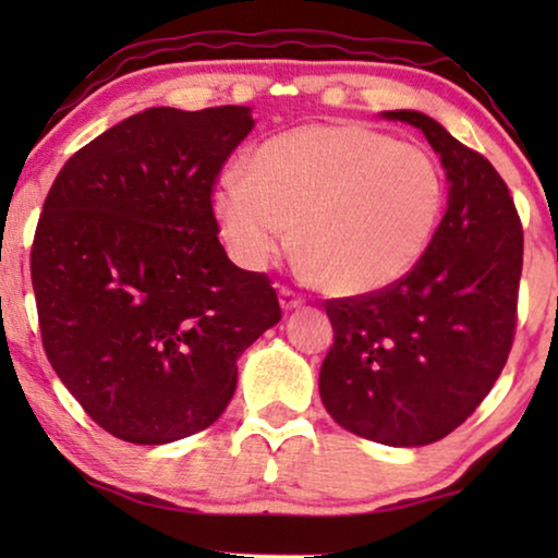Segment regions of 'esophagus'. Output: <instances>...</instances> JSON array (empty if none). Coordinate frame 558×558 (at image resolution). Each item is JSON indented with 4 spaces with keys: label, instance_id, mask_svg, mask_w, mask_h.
Masks as SVG:
<instances>
[{
    "label": "esophagus",
    "instance_id": "esophagus-1",
    "mask_svg": "<svg viewBox=\"0 0 558 558\" xmlns=\"http://www.w3.org/2000/svg\"><path fill=\"white\" fill-rule=\"evenodd\" d=\"M279 302L284 310H294V307H302L304 296L296 294L292 287H279Z\"/></svg>",
    "mask_w": 558,
    "mask_h": 558
}]
</instances>
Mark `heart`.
<instances>
[{"label":"heart","instance_id":"1","mask_svg":"<svg viewBox=\"0 0 558 558\" xmlns=\"http://www.w3.org/2000/svg\"><path fill=\"white\" fill-rule=\"evenodd\" d=\"M429 151L361 124H312L266 140L213 193L220 233L248 269L294 239L335 294H371L418 264L445 210Z\"/></svg>","mask_w":558,"mask_h":558}]
</instances>
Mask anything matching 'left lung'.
I'll use <instances>...</instances> for the list:
<instances>
[{"label": "left lung", "mask_w": 558, "mask_h": 558, "mask_svg": "<svg viewBox=\"0 0 558 558\" xmlns=\"http://www.w3.org/2000/svg\"><path fill=\"white\" fill-rule=\"evenodd\" d=\"M449 180L447 213L407 277L380 292L327 300L335 342L319 396L335 422L391 447L432 445L472 416L513 348L523 226L506 180L418 111Z\"/></svg>", "instance_id": "8db88e82"}]
</instances>
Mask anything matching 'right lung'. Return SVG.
Instances as JSON below:
<instances>
[{
    "instance_id": "1",
    "label": "right lung",
    "mask_w": 558,
    "mask_h": 558,
    "mask_svg": "<svg viewBox=\"0 0 558 558\" xmlns=\"http://www.w3.org/2000/svg\"><path fill=\"white\" fill-rule=\"evenodd\" d=\"M251 129L246 106L147 109L75 151L45 197L29 254L45 355L117 439L210 426L239 355L281 319L271 279L226 256L213 213Z\"/></svg>"
}]
</instances>
